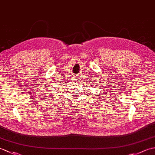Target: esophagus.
<instances>
[{"instance_id":"34e87169","label":"esophagus","mask_w":155,"mask_h":155,"mask_svg":"<svg viewBox=\"0 0 155 155\" xmlns=\"http://www.w3.org/2000/svg\"><path fill=\"white\" fill-rule=\"evenodd\" d=\"M77 79H78V77L76 74H74L73 76H72V80H73L74 81H77Z\"/></svg>"}]
</instances>
